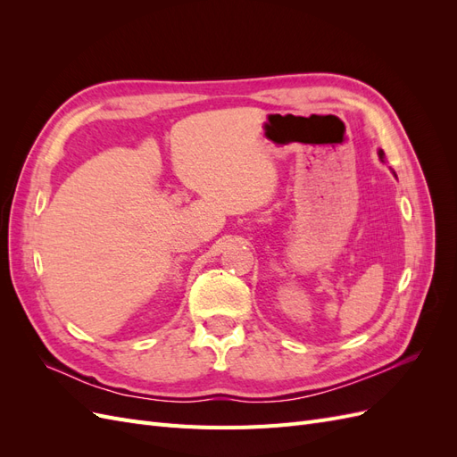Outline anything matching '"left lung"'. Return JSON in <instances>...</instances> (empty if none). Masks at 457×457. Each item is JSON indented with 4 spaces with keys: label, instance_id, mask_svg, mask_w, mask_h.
Returning <instances> with one entry per match:
<instances>
[{
    "label": "left lung",
    "instance_id": "obj_1",
    "mask_svg": "<svg viewBox=\"0 0 457 457\" xmlns=\"http://www.w3.org/2000/svg\"><path fill=\"white\" fill-rule=\"evenodd\" d=\"M379 158L385 162V152L383 150H379Z\"/></svg>",
    "mask_w": 457,
    "mask_h": 457
}]
</instances>
